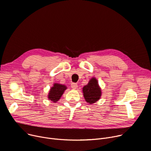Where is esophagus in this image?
<instances>
[{
    "label": "esophagus",
    "mask_w": 151,
    "mask_h": 151,
    "mask_svg": "<svg viewBox=\"0 0 151 151\" xmlns=\"http://www.w3.org/2000/svg\"><path fill=\"white\" fill-rule=\"evenodd\" d=\"M71 87L73 89H76L78 88V84L76 83H72Z\"/></svg>",
    "instance_id": "obj_1"
}]
</instances>
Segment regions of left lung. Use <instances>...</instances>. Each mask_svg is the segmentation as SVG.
I'll list each match as a JSON object with an SVG mask.
<instances>
[{"label": "left lung", "instance_id": "8db88e82", "mask_svg": "<svg viewBox=\"0 0 151 151\" xmlns=\"http://www.w3.org/2000/svg\"><path fill=\"white\" fill-rule=\"evenodd\" d=\"M83 93L86 101L90 104L95 103L100 98L101 90L96 79L92 78L87 85L84 86Z\"/></svg>", "mask_w": 151, "mask_h": 151}]
</instances>
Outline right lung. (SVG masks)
I'll return each mask as SVG.
<instances>
[{"label":"right lung","instance_id":"1","mask_svg":"<svg viewBox=\"0 0 151 151\" xmlns=\"http://www.w3.org/2000/svg\"><path fill=\"white\" fill-rule=\"evenodd\" d=\"M66 89L65 85H60L58 83L54 84V87L50 90L48 98L50 100L54 102H57L63 94L64 90Z\"/></svg>","mask_w":151,"mask_h":151}]
</instances>
